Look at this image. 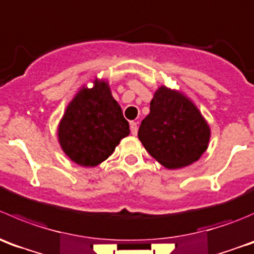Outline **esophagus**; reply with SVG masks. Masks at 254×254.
<instances>
[{
    "instance_id": "34e87169",
    "label": "esophagus",
    "mask_w": 254,
    "mask_h": 254,
    "mask_svg": "<svg viewBox=\"0 0 254 254\" xmlns=\"http://www.w3.org/2000/svg\"><path fill=\"white\" fill-rule=\"evenodd\" d=\"M129 127H130V133H132L133 135H135L137 134V132H138V125H137V122H130V125H129Z\"/></svg>"
}]
</instances>
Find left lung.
<instances>
[{
    "label": "left lung",
    "instance_id": "obj_1",
    "mask_svg": "<svg viewBox=\"0 0 254 254\" xmlns=\"http://www.w3.org/2000/svg\"><path fill=\"white\" fill-rule=\"evenodd\" d=\"M138 138L157 162L168 169H178L204 154L210 127L185 95L160 86L150 101L149 115L140 124Z\"/></svg>",
    "mask_w": 254,
    "mask_h": 254
}]
</instances>
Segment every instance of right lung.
Here are the masks:
<instances>
[{
    "label": "right lung",
    "mask_w": 254,
    "mask_h": 254,
    "mask_svg": "<svg viewBox=\"0 0 254 254\" xmlns=\"http://www.w3.org/2000/svg\"><path fill=\"white\" fill-rule=\"evenodd\" d=\"M94 84L75 95L58 127L62 149L82 167H96L106 160L120 140L129 134V125L109 84L104 80Z\"/></svg>",
    "instance_id": "obj_1"
}]
</instances>
